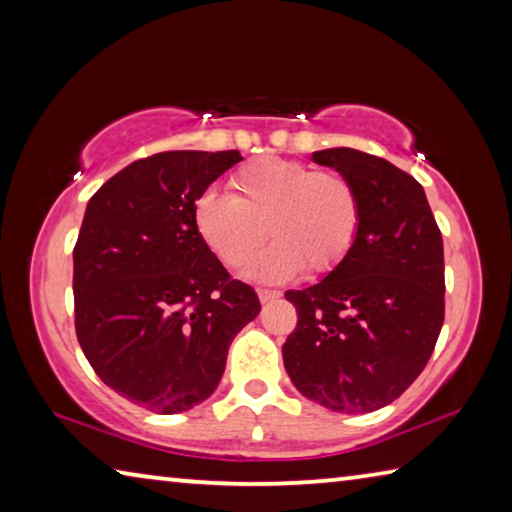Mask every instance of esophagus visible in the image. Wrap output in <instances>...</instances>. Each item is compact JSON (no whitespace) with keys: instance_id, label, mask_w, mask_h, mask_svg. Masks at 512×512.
<instances>
[{"instance_id":"obj_1","label":"esophagus","mask_w":512,"mask_h":512,"mask_svg":"<svg viewBox=\"0 0 512 512\" xmlns=\"http://www.w3.org/2000/svg\"><path fill=\"white\" fill-rule=\"evenodd\" d=\"M257 293H259V300H262L264 305H266V302H273V300H277V298L282 296L280 291H273V289H259Z\"/></svg>"}]
</instances>
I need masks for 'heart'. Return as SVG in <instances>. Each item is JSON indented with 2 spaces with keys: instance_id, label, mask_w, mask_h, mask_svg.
<instances>
[{
  "instance_id": "1",
  "label": "heart",
  "mask_w": 512,
  "mask_h": 512,
  "mask_svg": "<svg viewBox=\"0 0 512 512\" xmlns=\"http://www.w3.org/2000/svg\"><path fill=\"white\" fill-rule=\"evenodd\" d=\"M232 196L205 192L194 203L203 244L228 268H244L264 244H275L250 266L257 280L277 282L300 273L327 275L357 246L363 225L359 187L339 171L259 158L230 178Z\"/></svg>"
}]
</instances>
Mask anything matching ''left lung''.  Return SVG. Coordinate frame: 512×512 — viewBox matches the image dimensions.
I'll return each mask as SVG.
<instances>
[{"mask_svg": "<svg viewBox=\"0 0 512 512\" xmlns=\"http://www.w3.org/2000/svg\"><path fill=\"white\" fill-rule=\"evenodd\" d=\"M359 187L363 225L348 259L314 287L287 291L298 325L282 345L293 386L336 413L397 400L427 366L445 320L443 235L422 185L357 149L316 151Z\"/></svg>", "mask_w": 512, "mask_h": 512, "instance_id": "1", "label": "left lung"}]
</instances>
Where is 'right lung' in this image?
I'll return each instance as SVG.
<instances>
[{
	"label": "right lung",
	"instance_id": "add662e5",
	"mask_svg": "<svg viewBox=\"0 0 512 512\" xmlns=\"http://www.w3.org/2000/svg\"><path fill=\"white\" fill-rule=\"evenodd\" d=\"M239 151H164L90 198L74 246V325L106 386L180 413L219 386L230 343L262 305L198 237L194 203Z\"/></svg>",
	"mask_w": 512,
	"mask_h": 512
}]
</instances>
